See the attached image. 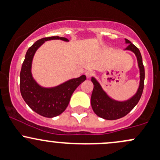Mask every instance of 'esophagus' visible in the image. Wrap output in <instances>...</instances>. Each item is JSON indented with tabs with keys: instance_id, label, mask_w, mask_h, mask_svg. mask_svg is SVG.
I'll return each instance as SVG.
<instances>
[{
	"instance_id": "esophagus-1",
	"label": "esophagus",
	"mask_w": 160,
	"mask_h": 160,
	"mask_svg": "<svg viewBox=\"0 0 160 160\" xmlns=\"http://www.w3.org/2000/svg\"><path fill=\"white\" fill-rule=\"evenodd\" d=\"M94 75V72L92 70H88V71L85 72V75L88 78H90L91 77H92Z\"/></svg>"
}]
</instances>
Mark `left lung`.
I'll use <instances>...</instances> for the list:
<instances>
[{
	"mask_svg": "<svg viewBox=\"0 0 160 160\" xmlns=\"http://www.w3.org/2000/svg\"><path fill=\"white\" fill-rule=\"evenodd\" d=\"M125 40L127 43H129L128 46L125 49L132 51L137 56L138 66L140 68V86L137 93L131 98L125 101H118L108 97V94L102 89L100 84L92 77V82H93L94 85L93 92L91 97L92 109L98 116L105 120H117L126 116L139 102L143 91L145 70L142 64L141 54L138 48L131 43L130 41L127 39H125Z\"/></svg>",
	"mask_w": 160,
	"mask_h": 160,
	"instance_id": "1",
	"label": "left lung"
}]
</instances>
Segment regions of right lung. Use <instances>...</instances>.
Listing matches in <instances>:
<instances>
[{
    "instance_id": "add662e5",
    "label": "right lung",
    "mask_w": 160,
    "mask_h": 160,
    "mask_svg": "<svg viewBox=\"0 0 160 160\" xmlns=\"http://www.w3.org/2000/svg\"><path fill=\"white\" fill-rule=\"evenodd\" d=\"M50 39L68 41L65 37H46L37 40L26 53L20 74V89L23 100L32 111L45 118H54L61 114L68 107L74 91L86 79V76L82 75L79 78H72L49 88L41 87L36 82L31 73L32 58L39 46Z\"/></svg>"
}]
</instances>
